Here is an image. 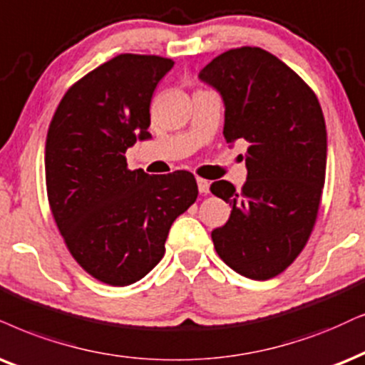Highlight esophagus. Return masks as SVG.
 Returning <instances> with one entry per match:
<instances>
[{
  "label": "esophagus",
  "instance_id": "esophagus-1",
  "mask_svg": "<svg viewBox=\"0 0 365 365\" xmlns=\"http://www.w3.org/2000/svg\"><path fill=\"white\" fill-rule=\"evenodd\" d=\"M197 185H198V192L202 193V195H207L209 193V182L204 178H197Z\"/></svg>",
  "mask_w": 365,
  "mask_h": 365
}]
</instances>
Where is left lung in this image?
Wrapping results in <instances>:
<instances>
[{
	"label": "left lung",
	"instance_id": "obj_1",
	"mask_svg": "<svg viewBox=\"0 0 365 365\" xmlns=\"http://www.w3.org/2000/svg\"><path fill=\"white\" fill-rule=\"evenodd\" d=\"M198 79L222 98L225 141L249 145L242 190L225 180L210 185L232 209L212 230L215 251L246 278H274L305 247L320 207L327 168L320 103L302 77L259 47L220 53Z\"/></svg>",
	"mask_w": 365,
	"mask_h": 365
}]
</instances>
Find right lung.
Returning a JSON list of instances; mask_svg holds the SVG:
<instances>
[{"mask_svg": "<svg viewBox=\"0 0 365 365\" xmlns=\"http://www.w3.org/2000/svg\"><path fill=\"white\" fill-rule=\"evenodd\" d=\"M172 67L156 55H118L76 82L50 123V209L73 259L106 284L145 278L165 255L173 220L197 200L190 172H131L124 156L151 138V98Z\"/></svg>", "mask_w": 365, "mask_h": 365, "instance_id": "1", "label": "right lung"}]
</instances>
